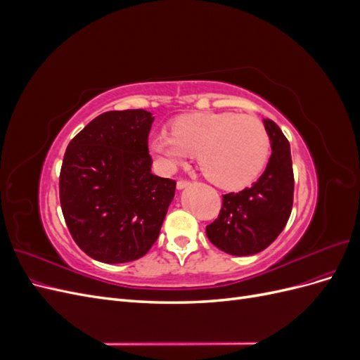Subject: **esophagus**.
I'll return each mask as SVG.
<instances>
[{"instance_id":"esophagus-1","label":"esophagus","mask_w":360,"mask_h":360,"mask_svg":"<svg viewBox=\"0 0 360 360\" xmlns=\"http://www.w3.org/2000/svg\"><path fill=\"white\" fill-rule=\"evenodd\" d=\"M189 184H191L189 180H186V179H179V180H177V189L186 188V186H189Z\"/></svg>"}]
</instances>
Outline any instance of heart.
<instances>
[{"mask_svg": "<svg viewBox=\"0 0 360 360\" xmlns=\"http://www.w3.org/2000/svg\"><path fill=\"white\" fill-rule=\"evenodd\" d=\"M151 150L168 169L198 155L204 176L222 189H242L263 172L270 138L254 115L197 112L181 115L171 134L158 135Z\"/></svg>", "mask_w": 360, "mask_h": 360, "instance_id": "obj_1", "label": "heart"}]
</instances>
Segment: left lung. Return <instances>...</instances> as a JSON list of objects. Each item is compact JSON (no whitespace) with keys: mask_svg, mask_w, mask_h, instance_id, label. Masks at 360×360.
<instances>
[{"mask_svg":"<svg viewBox=\"0 0 360 360\" xmlns=\"http://www.w3.org/2000/svg\"><path fill=\"white\" fill-rule=\"evenodd\" d=\"M271 155L250 188L222 195L219 216L205 226L209 240L231 255H254L276 240L292 209L294 174L290 143L279 126L264 120Z\"/></svg>","mask_w":360,"mask_h":360,"instance_id":"1","label":"left lung"}]
</instances>
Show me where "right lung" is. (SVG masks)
I'll return each instance as SVG.
<instances>
[{
    "instance_id": "right-lung-1",
    "label": "right lung",
    "mask_w": 360,
    "mask_h": 360,
    "mask_svg": "<svg viewBox=\"0 0 360 360\" xmlns=\"http://www.w3.org/2000/svg\"><path fill=\"white\" fill-rule=\"evenodd\" d=\"M144 110L96 117L66 148L60 202L69 231L84 252L117 264L144 257L158 240L176 180L151 174Z\"/></svg>"
}]
</instances>
